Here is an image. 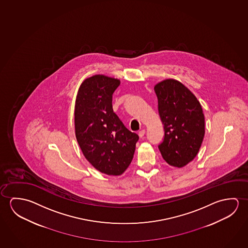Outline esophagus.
Masks as SVG:
<instances>
[{
  "mask_svg": "<svg viewBox=\"0 0 248 248\" xmlns=\"http://www.w3.org/2000/svg\"><path fill=\"white\" fill-rule=\"evenodd\" d=\"M145 134H146V131H145V130L143 129V130H141V131H140V132H139V136H140V138H142L143 137V136H144V135H145Z\"/></svg>",
  "mask_w": 248,
  "mask_h": 248,
  "instance_id": "34e87169",
  "label": "esophagus"
}]
</instances>
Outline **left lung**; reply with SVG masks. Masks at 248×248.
I'll return each mask as SVG.
<instances>
[{
  "label": "left lung",
  "mask_w": 248,
  "mask_h": 248,
  "mask_svg": "<svg viewBox=\"0 0 248 248\" xmlns=\"http://www.w3.org/2000/svg\"><path fill=\"white\" fill-rule=\"evenodd\" d=\"M165 139L158 146L162 157L173 167L182 168L199 152L205 134L203 111L196 95L175 79L154 86Z\"/></svg>",
  "instance_id": "8db88e82"
}]
</instances>
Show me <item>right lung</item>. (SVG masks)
Wrapping results in <instances>:
<instances>
[{"instance_id":"right-lung-1","label":"right lung","mask_w":248,"mask_h":248,"mask_svg":"<svg viewBox=\"0 0 248 248\" xmlns=\"http://www.w3.org/2000/svg\"><path fill=\"white\" fill-rule=\"evenodd\" d=\"M120 83L108 76H92L83 80L76 97L78 143L93 167L108 176H120L127 169L139 140L113 110L112 94Z\"/></svg>"}]
</instances>
